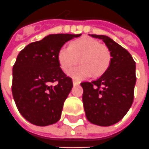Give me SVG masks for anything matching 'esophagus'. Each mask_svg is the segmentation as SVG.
<instances>
[{
    "label": "esophagus",
    "instance_id": "esophagus-1",
    "mask_svg": "<svg viewBox=\"0 0 149 149\" xmlns=\"http://www.w3.org/2000/svg\"><path fill=\"white\" fill-rule=\"evenodd\" d=\"M80 84V83H79V81L76 80V79H73V84L74 85H78V84Z\"/></svg>",
    "mask_w": 149,
    "mask_h": 149
}]
</instances>
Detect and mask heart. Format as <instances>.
<instances>
[{
    "label": "heart",
    "mask_w": 149,
    "mask_h": 149,
    "mask_svg": "<svg viewBox=\"0 0 149 149\" xmlns=\"http://www.w3.org/2000/svg\"><path fill=\"white\" fill-rule=\"evenodd\" d=\"M79 59L81 65L69 70L67 74L80 80L92 73L95 76L102 74L110 64L111 54L105 45L89 37L78 39L70 43V47H61L57 53V61L63 70L70 68Z\"/></svg>",
    "instance_id": "obj_1"
}]
</instances>
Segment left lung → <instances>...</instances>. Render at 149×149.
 I'll return each mask as SVG.
<instances>
[{"instance_id":"obj_1","label":"left lung","mask_w":149,"mask_h":149,"mask_svg":"<svg viewBox=\"0 0 149 149\" xmlns=\"http://www.w3.org/2000/svg\"><path fill=\"white\" fill-rule=\"evenodd\" d=\"M104 42L111 54L104 73L92 82H83V103L88 120L109 127L127 114L134 100L135 62L127 49L103 35H89Z\"/></svg>"}]
</instances>
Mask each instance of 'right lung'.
Here are the masks:
<instances>
[{
	"label": "right lung",
	"instance_id": "add662e5",
	"mask_svg": "<svg viewBox=\"0 0 149 149\" xmlns=\"http://www.w3.org/2000/svg\"><path fill=\"white\" fill-rule=\"evenodd\" d=\"M80 36L49 35L18 53L13 66L12 93L19 113L31 123L45 127L61 118L73 83L60 67L57 53L65 42Z\"/></svg>",
	"mask_w": 149,
	"mask_h": 149
}]
</instances>
